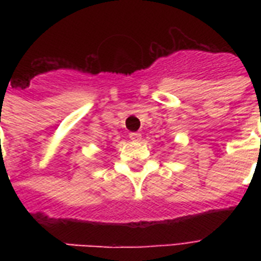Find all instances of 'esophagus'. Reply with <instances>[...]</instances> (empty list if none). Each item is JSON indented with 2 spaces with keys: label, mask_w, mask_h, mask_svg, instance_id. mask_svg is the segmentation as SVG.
Instances as JSON below:
<instances>
[{
  "label": "esophagus",
  "mask_w": 261,
  "mask_h": 261,
  "mask_svg": "<svg viewBox=\"0 0 261 261\" xmlns=\"http://www.w3.org/2000/svg\"><path fill=\"white\" fill-rule=\"evenodd\" d=\"M130 139L134 141V142H138V141L142 139V135L139 134V133H130Z\"/></svg>",
  "instance_id": "1"
}]
</instances>
